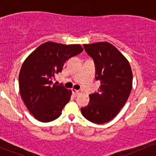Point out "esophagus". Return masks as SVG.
<instances>
[{"mask_svg": "<svg viewBox=\"0 0 156 156\" xmlns=\"http://www.w3.org/2000/svg\"><path fill=\"white\" fill-rule=\"evenodd\" d=\"M72 91H73V94H74V96H77L78 94H79L80 93L82 92L81 90H76V89H73Z\"/></svg>", "mask_w": 156, "mask_h": 156, "instance_id": "1", "label": "esophagus"}]
</instances>
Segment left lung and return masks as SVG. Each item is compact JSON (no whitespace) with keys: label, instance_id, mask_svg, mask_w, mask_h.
Segmentation results:
<instances>
[{"label":"left lung","instance_id":"left-lung-1","mask_svg":"<svg viewBox=\"0 0 156 156\" xmlns=\"http://www.w3.org/2000/svg\"><path fill=\"white\" fill-rule=\"evenodd\" d=\"M95 64V79L101 81L99 92L89 94L82 115L96 124L108 122L117 115L130 94L133 73L128 59L107 42L83 44Z\"/></svg>","mask_w":156,"mask_h":156}]
</instances>
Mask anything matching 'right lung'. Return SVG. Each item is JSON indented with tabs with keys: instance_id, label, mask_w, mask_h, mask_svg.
<instances>
[{
	"instance_id": "obj_1",
	"label": "right lung",
	"mask_w": 156,
	"mask_h": 156,
	"mask_svg": "<svg viewBox=\"0 0 156 156\" xmlns=\"http://www.w3.org/2000/svg\"><path fill=\"white\" fill-rule=\"evenodd\" d=\"M83 51L80 44L47 42L24 61L19 74L20 93L27 108L37 120L48 122L62 114L72 91L53 84V80L69 58Z\"/></svg>"
}]
</instances>
